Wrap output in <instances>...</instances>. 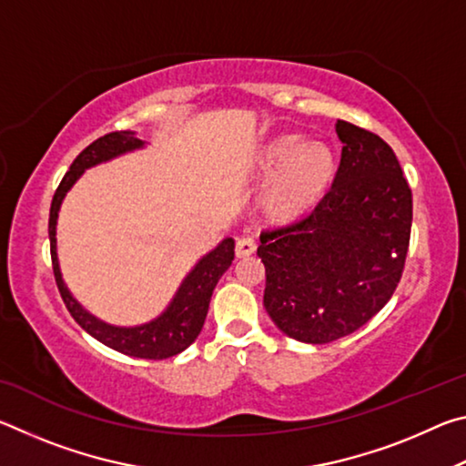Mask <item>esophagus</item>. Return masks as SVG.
I'll use <instances>...</instances> for the list:
<instances>
[{
	"label": "esophagus",
	"instance_id": "1",
	"mask_svg": "<svg viewBox=\"0 0 466 466\" xmlns=\"http://www.w3.org/2000/svg\"><path fill=\"white\" fill-rule=\"evenodd\" d=\"M257 248V242L252 236H240V238H236V257H248L255 252Z\"/></svg>",
	"mask_w": 466,
	"mask_h": 466
}]
</instances>
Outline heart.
Returning a JSON list of instances; mask_svg holds the SVG:
<instances>
[{"instance_id":"1","label":"heart","mask_w":466,"mask_h":466,"mask_svg":"<svg viewBox=\"0 0 466 466\" xmlns=\"http://www.w3.org/2000/svg\"><path fill=\"white\" fill-rule=\"evenodd\" d=\"M255 168L267 175L261 208L271 218H291L325 191L335 175L330 147L288 133L265 144L255 157Z\"/></svg>"}]
</instances>
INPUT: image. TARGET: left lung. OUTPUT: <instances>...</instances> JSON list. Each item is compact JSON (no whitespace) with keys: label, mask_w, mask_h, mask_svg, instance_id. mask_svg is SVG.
I'll use <instances>...</instances> for the list:
<instances>
[{"label":"left lung","mask_w":466,"mask_h":466,"mask_svg":"<svg viewBox=\"0 0 466 466\" xmlns=\"http://www.w3.org/2000/svg\"><path fill=\"white\" fill-rule=\"evenodd\" d=\"M341 162L325 197L296 222L261 232L263 304L288 337L330 343L384 309L403 275L413 197L392 147L337 121Z\"/></svg>","instance_id":"left-lung-1"}]
</instances>
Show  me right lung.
I'll return each instance as SVG.
<instances>
[{
  "mask_svg": "<svg viewBox=\"0 0 466 466\" xmlns=\"http://www.w3.org/2000/svg\"><path fill=\"white\" fill-rule=\"evenodd\" d=\"M146 141L136 137V131H113L98 137L96 141L82 149L76 157L72 167L66 172V177L57 187L51 201L49 214V240H51V261L55 281H57L59 294L66 302L67 310L76 319L86 333L115 351H121L125 356L141 358V360H167L185 351L197 337H199L205 317L209 310V299L214 294V288L228 267L234 261V240L224 238L218 247L199 258L187 278L180 283L172 302L167 306L160 317L146 322L139 327H115L100 320L90 314L84 306L72 296L66 281L61 278L59 258H57V218L59 208L69 188L74 187L77 178L84 175V170L96 167L100 162H108L113 157L133 152V149L144 147Z\"/></svg>",
  "mask_w": 466,
  "mask_h": 466,
  "instance_id": "add662e5",
  "label": "right lung"
}]
</instances>
